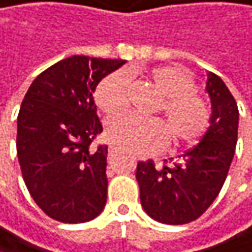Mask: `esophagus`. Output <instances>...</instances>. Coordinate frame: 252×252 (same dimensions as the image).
Here are the masks:
<instances>
[{"label":"esophagus","instance_id":"1","mask_svg":"<svg viewBox=\"0 0 252 252\" xmlns=\"http://www.w3.org/2000/svg\"><path fill=\"white\" fill-rule=\"evenodd\" d=\"M116 154H118V148L110 146V148H109V155H112V157H113V155H116Z\"/></svg>","mask_w":252,"mask_h":252}]
</instances>
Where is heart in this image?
Returning <instances> with one entry per match:
<instances>
[{"instance_id": "heart-1", "label": "heart", "mask_w": 252, "mask_h": 252, "mask_svg": "<svg viewBox=\"0 0 252 252\" xmlns=\"http://www.w3.org/2000/svg\"><path fill=\"white\" fill-rule=\"evenodd\" d=\"M149 79L163 95V110L172 136L179 143L199 139L209 125V106L194 94V80L182 68L164 65L149 71ZM128 74L119 70L106 76L95 91V101L106 113H119L127 107ZM106 134L116 146L133 154H154L163 149L169 133L163 121L142 119L133 115H121L107 121Z\"/></svg>"}]
</instances>
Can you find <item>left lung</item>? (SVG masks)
<instances>
[{
	"instance_id": "8db88e82",
	"label": "left lung",
	"mask_w": 252,
	"mask_h": 252,
	"mask_svg": "<svg viewBox=\"0 0 252 252\" xmlns=\"http://www.w3.org/2000/svg\"><path fill=\"white\" fill-rule=\"evenodd\" d=\"M206 76L211 118L200 142L172 167L157 169L152 161L137 164L140 203L158 222L178 225L199 218L217 199L235 157L238 104L221 77L211 71Z\"/></svg>"
}]
</instances>
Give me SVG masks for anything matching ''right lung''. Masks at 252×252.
Listing matches in <instances>:
<instances>
[{
	"label": "right lung",
	"instance_id": "obj_1",
	"mask_svg": "<svg viewBox=\"0 0 252 252\" xmlns=\"http://www.w3.org/2000/svg\"><path fill=\"white\" fill-rule=\"evenodd\" d=\"M124 64L74 55L38 74L24 97L17 158L31 197L53 220L86 222L104 209L107 146L91 148L103 131L93 94Z\"/></svg>",
	"mask_w": 252,
	"mask_h": 252
}]
</instances>
